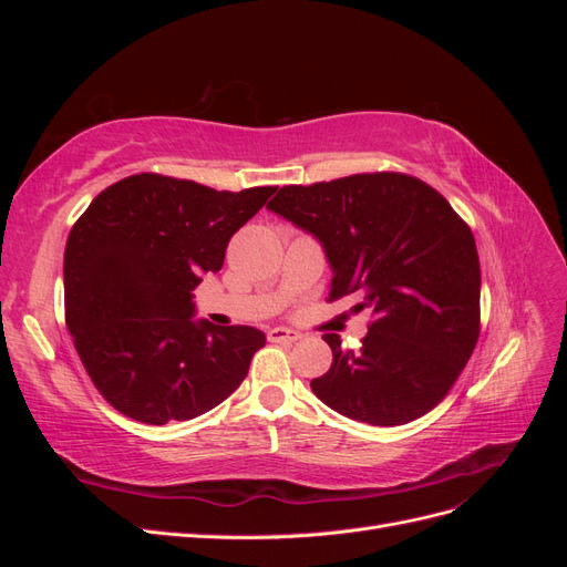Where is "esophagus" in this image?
I'll return each mask as SVG.
<instances>
[{
  "mask_svg": "<svg viewBox=\"0 0 567 567\" xmlns=\"http://www.w3.org/2000/svg\"><path fill=\"white\" fill-rule=\"evenodd\" d=\"M269 342H296L302 338L300 331H293V329H284V326H277V329H271L267 333Z\"/></svg>",
  "mask_w": 567,
  "mask_h": 567,
  "instance_id": "esophagus-1",
  "label": "esophagus"
}]
</instances>
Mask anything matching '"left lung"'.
<instances>
[{
	"instance_id": "1",
	"label": "left lung",
	"mask_w": 567,
	"mask_h": 567,
	"mask_svg": "<svg viewBox=\"0 0 567 567\" xmlns=\"http://www.w3.org/2000/svg\"><path fill=\"white\" fill-rule=\"evenodd\" d=\"M271 213L310 231L333 269L329 300L369 310L359 350L323 340L333 364L312 392L338 414L402 425L452 390L480 336V260L471 227L433 186L402 173H367L281 186Z\"/></svg>"
}]
</instances>
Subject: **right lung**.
Masks as SVG:
<instances>
[{
  "label": "right lung",
  "mask_w": 567,
  "mask_h": 567,
  "mask_svg": "<svg viewBox=\"0 0 567 567\" xmlns=\"http://www.w3.org/2000/svg\"><path fill=\"white\" fill-rule=\"evenodd\" d=\"M277 186L215 192L132 175L104 188L65 244V326L104 400L134 421H188L244 383L265 333L194 321L203 274Z\"/></svg>",
  "instance_id": "right-lung-1"
}]
</instances>
